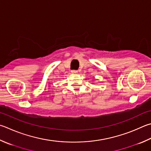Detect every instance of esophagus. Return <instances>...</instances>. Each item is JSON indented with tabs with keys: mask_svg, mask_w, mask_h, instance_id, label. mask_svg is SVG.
Listing matches in <instances>:
<instances>
[{
	"mask_svg": "<svg viewBox=\"0 0 151 151\" xmlns=\"http://www.w3.org/2000/svg\"><path fill=\"white\" fill-rule=\"evenodd\" d=\"M71 73H72V74H73V75H75V74H77L78 73V71L72 70V71H71Z\"/></svg>",
	"mask_w": 151,
	"mask_h": 151,
	"instance_id": "obj_1",
	"label": "esophagus"
}]
</instances>
